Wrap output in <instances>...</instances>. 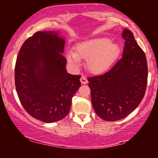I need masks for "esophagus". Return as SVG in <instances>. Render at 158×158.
I'll return each instance as SVG.
<instances>
[{"instance_id":"34e87169","label":"esophagus","mask_w":158,"mask_h":158,"mask_svg":"<svg viewBox=\"0 0 158 158\" xmlns=\"http://www.w3.org/2000/svg\"><path fill=\"white\" fill-rule=\"evenodd\" d=\"M81 82L82 84H86L88 83V80L85 76H82L81 77Z\"/></svg>"}]
</instances>
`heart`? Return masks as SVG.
Here are the masks:
<instances>
[{
	"label": "heart",
	"instance_id": "1",
	"mask_svg": "<svg viewBox=\"0 0 158 158\" xmlns=\"http://www.w3.org/2000/svg\"><path fill=\"white\" fill-rule=\"evenodd\" d=\"M120 52L121 47L118 43L111 42L109 38L99 37L77 44L75 53H67V60L72 64H77L79 59L87 60L90 72L101 74L111 68Z\"/></svg>",
	"mask_w": 158,
	"mask_h": 158
}]
</instances>
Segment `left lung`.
Listing matches in <instances>:
<instances>
[{
  "instance_id": "left-lung-1",
  "label": "left lung",
  "mask_w": 158,
  "mask_h": 158,
  "mask_svg": "<svg viewBox=\"0 0 158 158\" xmlns=\"http://www.w3.org/2000/svg\"><path fill=\"white\" fill-rule=\"evenodd\" d=\"M122 58L105 74L88 78L94 111L105 121L114 122L129 115L141 102L148 83L145 54L133 34L124 29Z\"/></svg>"
}]
</instances>
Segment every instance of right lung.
I'll return each instance as SVG.
<instances>
[{
  "label": "right lung",
  "mask_w": 158,
  "mask_h": 158,
  "mask_svg": "<svg viewBox=\"0 0 158 158\" xmlns=\"http://www.w3.org/2000/svg\"><path fill=\"white\" fill-rule=\"evenodd\" d=\"M65 40L57 31H37L25 41L17 57L15 84L24 109L45 123L68 115L81 75L69 74L62 54Z\"/></svg>",
  "instance_id": "add662e5"
}]
</instances>
